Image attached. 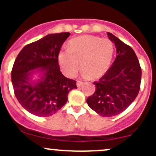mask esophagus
Segmentation results:
<instances>
[{"label":"esophagus","mask_w":156,"mask_h":156,"mask_svg":"<svg viewBox=\"0 0 156 156\" xmlns=\"http://www.w3.org/2000/svg\"><path fill=\"white\" fill-rule=\"evenodd\" d=\"M83 84H84V83H83L82 81H77V87H80L81 86H82Z\"/></svg>","instance_id":"esophagus-1"}]
</instances>
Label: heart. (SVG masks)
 I'll return each instance as SVG.
<instances>
[{
    "label": "heart",
    "instance_id": "1",
    "mask_svg": "<svg viewBox=\"0 0 156 156\" xmlns=\"http://www.w3.org/2000/svg\"><path fill=\"white\" fill-rule=\"evenodd\" d=\"M114 54V45L110 39L94 35H82L72 39L68 50L58 56L59 66L69 78L75 76L80 64L84 76L99 78L107 72Z\"/></svg>",
    "mask_w": 156,
    "mask_h": 156
}]
</instances>
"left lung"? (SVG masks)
<instances>
[{
    "mask_svg": "<svg viewBox=\"0 0 156 156\" xmlns=\"http://www.w3.org/2000/svg\"><path fill=\"white\" fill-rule=\"evenodd\" d=\"M116 48L115 59L99 81L96 90L87 99L89 107L103 117L117 115L131 104L140 90L141 68L137 56L130 46L107 32Z\"/></svg>",
    "mask_w": 156,
    "mask_h": 156,
    "instance_id": "8db88e82",
    "label": "left lung"
}]
</instances>
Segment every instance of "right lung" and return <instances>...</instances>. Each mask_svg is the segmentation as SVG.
Here are the masks:
<instances>
[{
	"mask_svg": "<svg viewBox=\"0 0 156 156\" xmlns=\"http://www.w3.org/2000/svg\"><path fill=\"white\" fill-rule=\"evenodd\" d=\"M69 32L50 34L26 45L17 56L12 72V87L19 103L26 111L39 117L55 114L76 89V81L60 72L58 56ZM38 75L39 78H33Z\"/></svg>",
	"mask_w": 156,
	"mask_h": 156,
	"instance_id": "add662e5",
	"label": "right lung"
}]
</instances>
